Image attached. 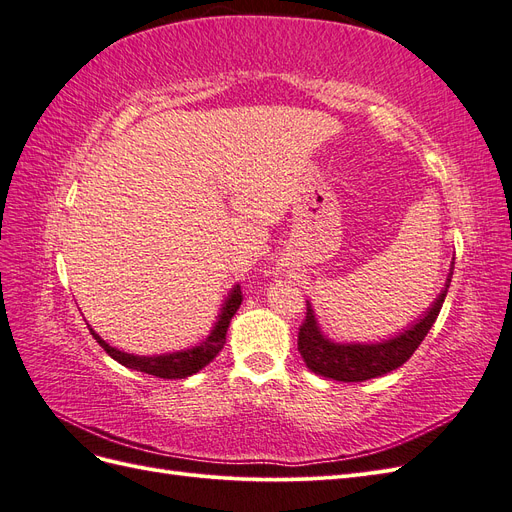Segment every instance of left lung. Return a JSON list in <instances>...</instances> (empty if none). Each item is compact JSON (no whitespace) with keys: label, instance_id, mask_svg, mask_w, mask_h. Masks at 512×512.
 <instances>
[{"label":"left lung","instance_id":"obj_1","mask_svg":"<svg viewBox=\"0 0 512 512\" xmlns=\"http://www.w3.org/2000/svg\"><path fill=\"white\" fill-rule=\"evenodd\" d=\"M453 269L455 258L451 262V271L446 275L444 288L427 307V312L408 324L406 329H401V333L389 339H380V342H335V339L322 331L314 307L307 301L305 322L299 331V352L307 369L314 371L316 376L337 382H365L391 374L393 369L401 367L410 359L433 327V322H436L448 286H451Z\"/></svg>","mask_w":512,"mask_h":512}]
</instances>
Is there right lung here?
<instances>
[{
    "mask_svg": "<svg viewBox=\"0 0 512 512\" xmlns=\"http://www.w3.org/2000/svg\"><path fill=\"white\" fill-rule=\"evenodd\" d=\"M239 305H241V288H239V284H235L224 297L220 314L215 316V322H213V327L207 337H203L198 344H194L190 348L164 352V354L123 352L119 348H113L108 342H104V339L94 329H91V324H87V327H89L91 335L96 337V342L106 350V354L111 356V359H115L117 363H121L123 367L143 371V374L164 378V380H181V378H190V376L198 374L200 369L207 367L215 359V356H218V352L224 348V342H226L228 324H230L232 316L237 314Z\"/></svg>",
    "mask_w": 512,
    "mask_h": 512,
    "instance_id": "add662e5",
    "label": "right lung"
}]
</instances>
